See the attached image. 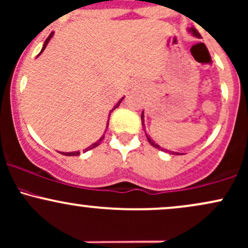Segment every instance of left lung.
Returning a JSON list of instances; mask_svg holds the SVG:
<instances>
[{
	"label": "left lung",
	"instance_id": "obj_1",
	"mask_svg": "<svg viewBox=\"0 0 248 248\" xmlns=\"http://www.w3.org/2000/svg\"><path fill=\"white\" fill-rule=\"evenodd\" d=\"M189 31L192 32V34L194 35V36H197V37H201L200 32L198 31L197 29H195V28H190V29H189ZM141 121H142V126H143V122H145V121H143V111H142V114H141ZM146 135H147V134H146ZM147 140H148V142L151 143V145L153 146V147H155V148H157V149H164V148H161V147H160L159 145H156V143H155L154 141L152 140V139L149 138V137H147ZM173 154H176V153H173Z\"/></svg>",
	"mask_w": 248,
	"mask_h": 248
}]
</instances>
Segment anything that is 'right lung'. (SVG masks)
Wrapping results in <instances>:
<instances>
[{"instance_id": "add662e5", "label": "right lung", "mask_w": 248, "mask_h": 248, "mask_svg": "<svg viewBox=\"0 0 248 248\" xmlns=\"http://www.w3.org/2000/svg\"><path fill=\"white\" fill-rule=\"evenodd\" d=\"M51 36H53V32H51V34H50V35H49V36L47 37V40H46V42H45V45H43V48H42V50H41V53H42V51H43V50H45V48H46V47H47L48 42H49V41H50V39H51ZM41 53H40V54H41ZM122 100H124V97H122V99H121V100H120V101L118 102V105H116V106H115V107H114V108H113V109H111V111H113L114 109H115V108H118V107H119V105H120V103H121V101H122ZM107 127H108V124H107ZM103 138H105V134H103V135H102V137H101V138H100V140H97V141H96V142H95V143H93V145H92V146H89V147H88V148H86V151H89V149H93V148H95V147H97V146H99V145H100V143H101V141L103 140ZM62 154H63V155H68V156H76V155H78V154H80V152H72V153H62Z\"/></svg>"}]
</instances>
